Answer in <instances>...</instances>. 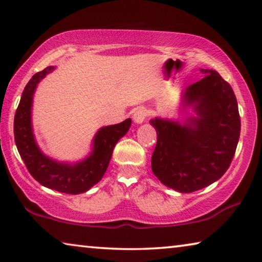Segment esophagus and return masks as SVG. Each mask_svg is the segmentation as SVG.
Returning <instances> with one entry per match:
<instances>
[{
	"instance_id": "34e87169",
	"label": "esophagus",
	"mask_w": 262,
	"mask_h": 262,
	"mask_svg": "<svg viewBox=\"0 0 262 262\" xmlns=\"http://www.w3.org/2000/svg\"><path fill=\"white\" fill-rule=\"evenodd\" d=\"M147 118V111L143 107H140V108L136 110L133 114V120H134L135 123H143L144 120Z\"/></svg>"
}]
</instances>
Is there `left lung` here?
<instances>
[{
	"instance_id": "8db88e82",
	"label": "left lung",
	"mask_w": 262,
	"mask_h": 262,
	"mask_svg": "<svg viewBox=\"0 0 262 262\" xmlns=\"http://www.w3.org/2000/svg\"><path fill=\"white\" fill-rule=\"evenodd\" d=\"M201 80L182 92L181 108L193 115L155 118L151 170L162 184L182 193L206 188L230 167L240 136V116L231 85L217 71L201 69Z\"/></svg>"
}]
</instances>
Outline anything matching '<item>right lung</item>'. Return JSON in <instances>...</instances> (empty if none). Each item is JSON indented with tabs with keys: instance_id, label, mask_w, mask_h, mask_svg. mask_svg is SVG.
Returning <instances> with one entry per match:
<instances>
[{
	"instance_id": "1",
	"label": "right lung",
	"mask_w": 262,
	"mask_h": 262,
	"mask_svg": "<svg viewBox=\"0 0 262 262\" xmlns=\"http://www.w3.org/2000/svg\"><path fill=\"white\" fill-rule=\"evenodd\" d=\"M55 69V66H48L37 72L24 87L14 120L15 142L29 172L38 183L63 193L79 194L101 181L115 144L129 130L132 120L101 127L93 138L92 151L84 160L70 163L47 156L40 150L32 129V100L37 85Z\"/></svg>"
}]
</instances>
